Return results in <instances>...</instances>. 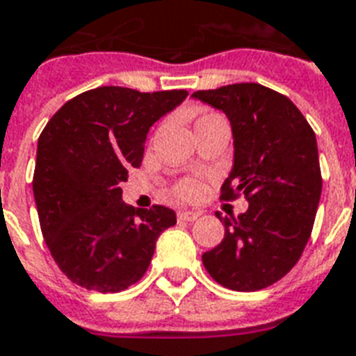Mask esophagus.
<instances>
[{"label": "esophagus", "mask_w": 356, "mask_h": 356, "mask_svg": "<svg viewBox=\"0 0 356 356\" xmlns=\"http://www.w3.org/2000/svg\"><path fill=\"white\" fill-rule=\"evenodd\" d=\"M198 217H200V213L186 211V209H181V211L177 213L179 220H185V222H192V220H196Z\"/></svg>", "instance_id": "34e87169"}]
</instances>
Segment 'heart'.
Masks as SVG:
<instances>
[{
    "label": "heart",
    "mask_w": 356,
    "mask_h": 356,
    "mask_svg": "<svg viewBox=\"0 0 356 356\" xmlns=\"http://www.w3.org/2000/svg\"><path fill=\"white\" fill-rule=\"evenodd\" d=\"M215 117V113H205L198 120H204V118ZM202 194V183H200L198 179L194 177H186L177 181L175 185H173V196L179 200H196Z\"/></svg>",
    "instance_id": "b5f03b06"
}]
</instances>
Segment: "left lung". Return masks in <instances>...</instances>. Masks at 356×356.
Returning a JSON list of instances; mask_svg holds the SVG:
<instances>
[{"label":"left lung","mask_w":356,"mask_h":356,"mask_svg":"<svg viewBox=\"0 0 356 356\" xmlns=\"http://www.w3.org/2000/svg\"><path fill=\"white\" fill-rule=\"evenodd\" d=\"M230 118L234 170L220 200L249 209L220 217L225 239L202 262L218 285L252 292L285 277L312 236L323 191L315 131L291 99L257 83L192 94Z\"/></svg>","instance_id":"left-lung-1"}]
</instances>
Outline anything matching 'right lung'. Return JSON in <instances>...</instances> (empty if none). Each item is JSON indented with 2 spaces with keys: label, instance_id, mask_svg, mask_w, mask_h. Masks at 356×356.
<instances>
[{
  "label": "right lung",
  "instance_id": "right-lung-1",
  "mask_svg": "<svg viewBox=\"0 0 356 356\" xmlns=\"http://www.w3.org/2000/svg\"><path fill=\"white\" fill-rule=\"evenodd\" d=\"M186 90L99 86L58 109L41 131L33 198L44 243L79 286L120 292L143 277L158 236L175 225L164 205L134 209L120 183L143 160L145 139Z\"/></svg>",
  "mask_w": 356,
  "mask_h": 356
}]
</instances>
